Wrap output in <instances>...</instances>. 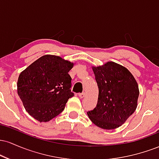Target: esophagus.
<instances>
[{"instance_id":"esophagus-1","label":"esophagus","mask_w":159,"mask_h":159,"mask_svg":"<svg viewBox=\"0 0 159 159\" xmlns=\"http://www.w3.org/2000/svg\"><path fill=\"white\" fill-rule=\"evenodd\" d=\"M78 96H79V97L80 98H84V97H85V96H86V94H85V93H79V95H78Z\"/></svg>"}]
</instances>
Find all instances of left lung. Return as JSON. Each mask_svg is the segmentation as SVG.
<instances>
[{"label": "left lung", "mask_w": 159, "mask_h": 159, "mask_svg": "<svg viewBox=\"0 0 159 159\" xmlns=\"http://www.w3.org/2000/svg\"><path fill=\"white\" fill-rule=\"evenodd\" d=\"M92 69L98 97L96 107L87 115L98 127L107 130L116 129L136 110L139 96L138 83L128 69L114 62Z\"/></svg>", "instance_id": "8db88e82"}]
</instances>
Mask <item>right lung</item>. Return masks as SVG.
Wrapping results in <instances>:
<instances>
[{
    "instance_id": "obj_1",
    "label": "right lung",
    "mask_w": 159,
    "mask_h": 159,
    "mask_svg": "<svg viewBox=\"0 0 159 159\" xmlns=\"http://www.w3.org/2000/svg\"><path fill=\"white\" fill-rule=\"evenodd\" d=\"M73 66L61 57L46 54L20 73L18 95L34 119L48 122L64 110L69 98L74 96L68 74Z\"/></svg>"
}]
</instances>
